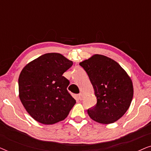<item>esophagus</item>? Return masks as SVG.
Masks as SVG:
<instances>
[{
    "label": "esophagus",
    "mask_w": 151,
    "mask_h": 151,
    "mask_svg": "<svg viewBox=\"0 0 151 151\" xmlns=\"http://www.w3.org/2000/svg\"><path fill=\"white\" fill-rule=\"evenodd\" d=\"M83 94L82 93H79L78 95V99H79L80 100H82V99H83Z\"/></svg>",
    "instance_id": "esophagus-1"
}]
</instances>
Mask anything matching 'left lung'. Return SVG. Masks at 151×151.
<instances>
[{"instance_id": "1", "label": "left lung", "mask_w": 151, "mask_h": 151, "mask_svg": "<svg viewBox=\"0 0 151 151\" xmlns=\"http://www.w3.org/2000/svg\"><path fill=\"white\" fill-rule=\"evenodd\" d=\"M87 73L94 89L97 104L88 109V116L96 122L109 124L124 115L133 97V85L127 71L117 62L94 54L80 63Z\"/></svg>"}]
</instances>
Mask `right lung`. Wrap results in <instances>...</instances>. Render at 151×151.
I'll return each instance as SVG.
<instances>
[{
	"mask_svg": "<svg viewBox=\"0 0 151 151\" xmlns=\"http://www.w3.org/2000/svg\"><path fill=\"white\" fill-rule=\"evenodd\" d=\"M73 65L60 53H48L24 66L18 78L19 98L27 113L43 124L65 119L76 104L63 76Z\"/></svg>",
	"mask_w": 151,
	"mask_h": 151,
	"instance_id": "1",
	"label": "right lung"
}]
</instances>
